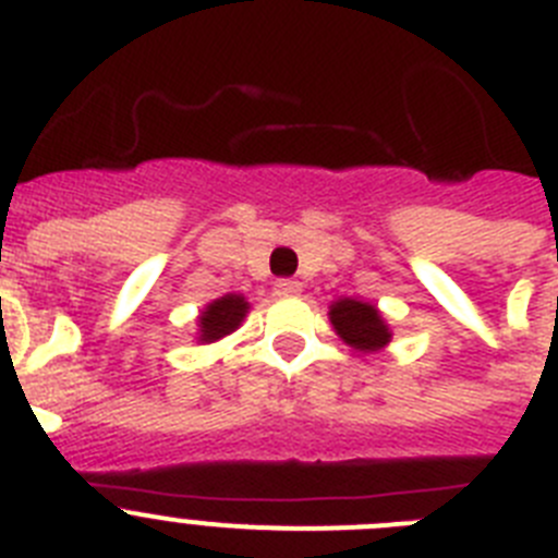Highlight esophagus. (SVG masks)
Masks as SVG:
<instances>
[{
    "mask_svg": "<svg viewBox=\"0 0 558 558\" xmlns=\"http://www.w3.org/2000/svg\"><path fill=\"white\" fill-rule=\"evenodd\" d=\"M274 293L279 295V299H293V295L302 293V282H295V279H279V282L274 284Z\"/></svg>",
    "mask_w": 558,
    "mask_h": 558,
    "instance_id": "1",
    "label": "esophagus"
}]
</instances>
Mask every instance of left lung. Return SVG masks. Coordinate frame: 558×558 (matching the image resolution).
<instances>
[{
    "label": "left lung",
    "instance_id": "left-lung-1",
    "mask_svg": "<svg viewBox=\"0 0 558 558\" xmlns=\"http://www.w3.org/2000/svg\"><path fill=\"white\" fill-rule=\"evenodd\" d=\"M329 322L335 335L347 347L363 354H374L391 343V327L377 310V304L360 302V299H335L329 304Z\"/></svg>",
    "mask_w": 558,
    "mask_h": 558
}]
</instances>
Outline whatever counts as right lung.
<instances>
[{"label":"right lung","instance_id":"obj_1","mask_svg":"<svg viewBox=\"0 0 558 558\" xmlns=\"http://www.w3.org/2000/svg\"><path fill=\"white\" fill-rule=\"evenodd\" d=\"M248 310V299L240 293H226L209 302L198 315V340L201 343H215V340L231 335L245 322Z\"/></svg>","mask_w":558,"mask_h":558}]
</instances>
